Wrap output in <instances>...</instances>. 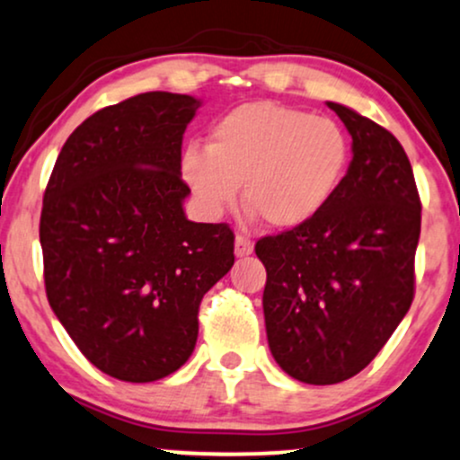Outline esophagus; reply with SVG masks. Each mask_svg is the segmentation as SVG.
I'll return each mask as SVG.
<instances>
[{
    "mask_svg": "<svg viewBox=\"0 0 460 460\" xmlns=\"http://www.w3.org/2000/svg\"><path fill=\"white\" fill-rule=\"evenodd\" d=\"M252 252H253V243H252L250 236L236 234V239H234V253H236V256H239V258L250 256Z\"/></svg>",
    "mask_w": 460,
    "mask_h": 460,
    "instance_id": "esophagus-1",
    "label": "esophagus"
}]
</instances>
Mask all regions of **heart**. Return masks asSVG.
<instances>
[{
	"label": "heart",
	"mask_w": 460,
	"mask_h": 460,
	"mask_svg": "<svg viewBox=\"0 0 460 460\" xmlns=\"http://www.w3.org/2000/svg\"><path fill=\"white\" fill-rule=\"evenodd\" d=\"M347 135L327 116L247 102L210 128L207 150L182 153V178L208 217L239 196L271 228L290 230L321 213L342 181Z\"/></svg>",
	"instance_id": "obj_1"
}]
</instances>
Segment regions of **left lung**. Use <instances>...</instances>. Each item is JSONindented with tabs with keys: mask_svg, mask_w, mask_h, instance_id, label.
Masks as SVG:
<instances>
[{
	"mask_svg": "<svg viewBox=\"0 0 460 460\" xmlns=\"http://www.w3.org/2000/svg\"><path fill=\"white\" fill-rule=\"evenodd\" d=\"M353 137V161L305 224L262 236L269 349L286 375L333 385L385 347L415 293L422 204L409 156L387 128L327 102Z\"/></svg>",
	"mask_w": 460,
	"mask_h": 460,
	"instance_id": "8db88e82",
	"label": "left lung"
}]
</instances>
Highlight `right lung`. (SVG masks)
Returning <instances> with one entry per match:
<instances>
[{"mask_svg": "<svg viewBox=\"0 0 460 460\" xmlns=\"http://www.w3.org/2000/svg\"><path fill=\"white\" fill-rule=\"evenodd\" d=\"M202 101L146 92L70 133L42 198L51 310L90 364L159 381L191 358L202 296L234 264L228 224L185 217L181 146Z\"/></svg>", "mask_w": 460, "mask_h": 460, "instance_id": "right-lung-1", "label": "right lung"}]
</instances>
